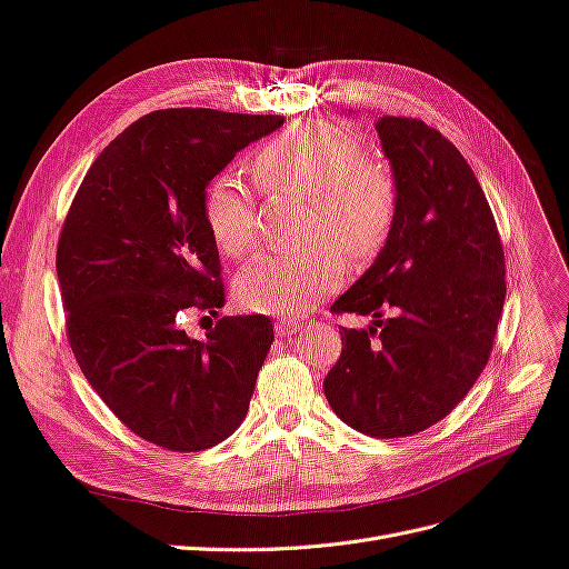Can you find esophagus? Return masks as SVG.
<instances>
[{"label":"esophagus","instance_id":"esophagus-1","mask_svg":"<svg viewBox=\"0 0 569 569\" xmlns=\"http://www.w3.org/2000/svg\"><path fill=\"white\" fill-rule=\"evenodd\" d=\"M273 329H276V333H279V336H293V333H298V331L302 329V323H300V321H296V319H286V317H281V319H276Z\"/></svg>","mask_w":569,"mask_h":569}]
</instances>
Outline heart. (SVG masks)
I'll return each instance as SVG.
<instances>
[{"label": "heart", "mask_w": 569, "mask_h": 569, "mask_svg": "<svg viewBox=\"0 0 569 569\" xmlns=\"http://www.w3.org/2000/svg\"><path fill=\"white\" fill-rule=\"evenodd\" d=\"M367 157L360 138L329 121L290 123L252 154V173L264 192L310 198L302 238L319 242L269 252L242 271L236 283L242 310L300 317L343 281V254L352 264L379 257L396 229L400 192L391 169ZM202 214L226 254L246 257L262 242L254 198L236 176H217L207 186Z\"/></svg>", "instance_id": "heart-1"}]
</instances>
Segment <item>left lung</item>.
Returning <instances> with one entry per match:
<instances>
[{
  "mask_svg": "<svg viewBox=\"0 0 569 569\" xmlns=\"http://www.w3.org/2000/svg\"><path fill=\"white\" fill-rule=\"evenodd\" d=\"M377 131L400 192L396 229L333 315L343 329L323 379L331 410L375 438L415 436L458 408L489 362L506 302V254L489 200L460 150L412 117Z\"/></svg>",
  "mask_w": 569,
  "mask_h": 569,
  "instance_id": "1",
  "label": "left lung"
}]
</instances>
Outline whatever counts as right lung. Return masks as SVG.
I'll use <instances>...</instances> for the list:
<instances>
[{
    "label": "right lung",
    "instance_id": "obj_1",
    "mask_svg": "<svg viewBox=\"0 0 569 569\" xmlns=\"http://www.w3.org/2000/svg\"><path fill=\"white\" fill-rule=\"evenodd\" d=\"M283 117L159 109L92 161L63 219L57 276L76 362L107 408L144 441L207 450L246 419L273 343L264 315H217L223 281L202 198L209 181ZM207 319V317H204Z\"/></svg>",
    "mask_w": 569,
    "mask_h": 569
}]
</instances>
